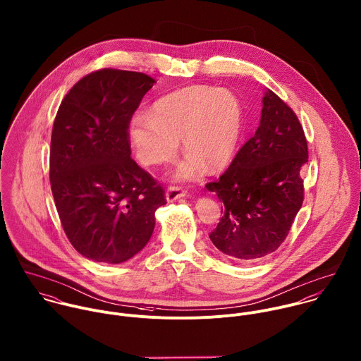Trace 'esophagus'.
<instances>
[{"mask_svg": "<svg viewBox=\"0 0 361 361\" xmlns=\"http://www.w3.org/2000/svg\"><path fill=\"white\" fill-rule=\"evenodd\" d=\"M185 197V191H183L181 188L178 187H170L167 191H166V200L167 202H174L180 198Z\"/></svg>", "mask_w": 361, "mask_h": 361, "instance_id": "1", "label": "esophagus"}]
</instances>
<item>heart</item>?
<instances>
[{
  "label": "heart",
  "mask_w": 361,
  "mask_h": 361,
  "mask_svg": "<svg viewBox=\"0 0 361 361\" xmlns=\"http://www.w3.org/2000/svg\"><path fill=\"white\" fill-rule=\"evenodd\" d=\"M243 106L228 91L208 85L185 87L161 97L150 112L129 121V139L143 164L171 160L178 140L188 156L176 167L174 178L195 180L204 166L216 171L235 157L243 132Z\"/></svg>",
  "instance_id": "1"
}]
</instances>
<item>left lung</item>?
Returning <instances> with one entry per match:
<instances>
[{
    "instance_id": "obj_1",
    "label": "left lung",
    "mask_w": 361,
    "mask_h": 361,
    "mask_svg": "<svg viewBox=\"0 0 361 361\" xmlns=\"http://www.w3.org/2000/svg\"><path fill=\"white\" fill-rule=\"evenodd\" d=\"M307 163L308 145L297 115L267 88L255 136L219 180L207 184L224 202V216L209 235L215 247L240 264L276 252L302 207Z\"/></svg>"
}]
</instances>
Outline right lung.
<instances>
[{"mask_svg":"<svg viewBox=\"0 0 361 361\" xmlns=\"http://www.w3.org/2000/svg\"><path fill=\"white\" fill-rule=\"evenodd\" d=\"M156 81L102 68L61 101L51 130L50 185L63 229L84 257L119 264L150 240L164 190L130 157L129 121Z\"/></svg>","mask_w":361,"mask_h":361,"instance_id":"right-lung-1","label":"right lung"}]
</instances>
